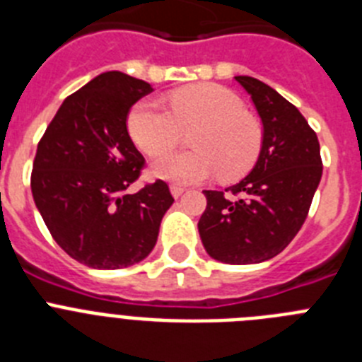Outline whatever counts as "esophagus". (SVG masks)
Instances as JSON below:
<instances>
[{
    "label": "esophagus",
    "mask_w": 362,
    "mask_h": 362,
    "mask_svg": "<svg viewBox=\"0 0 362 362\" xmlns=\"http://www.w3.org/2000/svg\"><path fill=\"white\" fill-rule=\"evenodd\" d=\"M170 192H172V196L179 197V196H181V194H183V192H185V188H183V187H179V185H172Z\"/></svg>",
    "instance_id": "obj_1"
}]
</instances>
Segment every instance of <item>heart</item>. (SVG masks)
<instances>
[{"instance_id":"obj_1","label":"heart","mask_w":362,"mask_h":362,"mask_svg":"<svg viewBox=\"0 0 362 362\" xmlns=\"http://www.w3.org/2000/svg\"><path fill=\"white\" fill-rule=\"evenodd\" d=\"M170 110L143 99L129 112V134L146 156L158 158L174 148L181 134L190 136V152L163 156L153 174L179 185L199 183L219 174L223 181L245 177L263 152L261 121L246 112L239 95L219 85L181 88L168 98Z\"/></svg>"}]
</instances>
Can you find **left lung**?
Instances as JSON below:
<instances>
[{
  "mask_svg": "<svg viewBox=\"0 0 362 362\" xmlns=\"http://www.w3.org/2000/svg\"><path fill=\"white\" fill-rule=\"evenodd\" d=\"M235 81L263 121V152L238 185L204 190L206 209L197 228L210 257L252 264L276 257L296 238L321 181L322 161L317 134L290 101L250 76H235Z\"/></svg>",
  "mask_w": 362,
  "mask_h": 362,
  "instance_id": "1",
  "label": "left lung"
}]
</instances>
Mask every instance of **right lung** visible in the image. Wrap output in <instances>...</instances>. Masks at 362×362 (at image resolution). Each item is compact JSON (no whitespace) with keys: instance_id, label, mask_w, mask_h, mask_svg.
<instances>
[{"instance_id":"1","label":"right lung","mask_w":362,"mask_h":362,"mask_svg":"<svg viewBox=\"0 0 362 362\" xmlns=\"http://www.w3.org/2000/svg\"><path fill=\"white\" fill-rule=\"evenodd\" d=\"M150 92L143 79L101 74L63 101L37 143L32 196L54 241L86 267L116 270L143 261L174 203L163 179L127 192L145 168L127 117Z\"/></svg>"}]
</instances>
